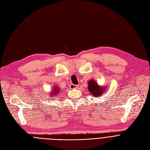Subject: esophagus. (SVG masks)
I'll return each mask as SVG.
<instances>
[{
    "label": "esophagus",
    "instance_id": "obj_1",
    "mask_svg": "<svg viewBox=\"0 0 150 150\" xmlns=\"http://www.w3.org/2000/svg\"><path fill=\"white\" fill-rule=\"evenodd\" d=\"M78 86L77 85H75V84H73V83H72V84H71L70 85V86H69V87H70V88H71V89H74V88H77V87H78Z\"/></svg>",
    "mask_w": 150,
    "mask_h": 150
}]
</instances>
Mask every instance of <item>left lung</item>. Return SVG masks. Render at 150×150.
I'll use <instances>...</instances> for the list:
<instances>
[{
	"mask_svg": "<svg viewBox=\"0 0 150 150\" xmlns=\"http://www.w3.org/2000/svg\"><path fill=\"white\" fill-rule=\"evenodd\" d=\"M88 90L96 97L102 95L104 91L103 87H99L98 84L94 80H90L88 82Z\"/></svg>",
	"mask_w": 150,
	"mask_h": 150,
	"instance_id": "left-lung-1",
	"label": "left lung"
}]
</instances>
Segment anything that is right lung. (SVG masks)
I'll use <instances>...</instances> for the list:
<instances>
[{
  "mask_svg": "<svg viewBox=\"0 0 150 150\" xmlns=\"http://www.w3.org/2000/svg\"><path fill=\"white\" fill-rule=\"evenodd\" d=\"M59 92H60L59 88H57V87H54V88H53V91L52 92V93H52V94H50V95H51V96H53V95L56 96Z\"/></svg>",
  "mask_w": 150,
  "mask_h": 150,
  "instance_id": "right-lung-1",
  "label": "right lung"
}]
</instances>
